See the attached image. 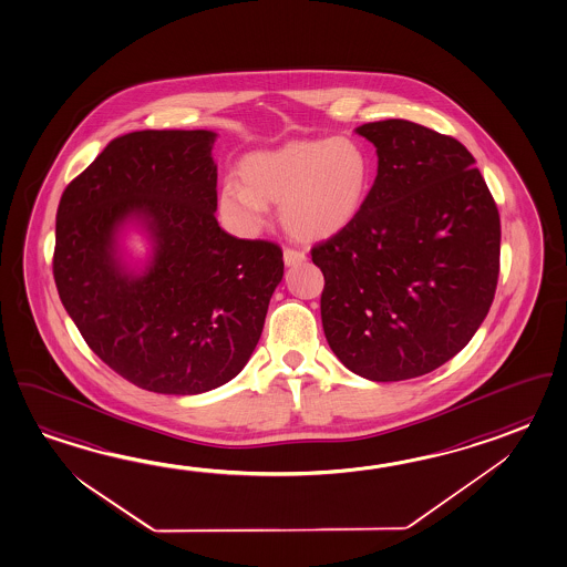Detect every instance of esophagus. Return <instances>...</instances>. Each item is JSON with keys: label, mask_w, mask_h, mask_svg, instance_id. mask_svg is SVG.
<instances>
[{"label": "esophagus", "mask_w": 567, "mask_h": 567, "mask_svg": "<svg viewBox=\"0 0 567 567\" xmlns=\"http://www.w3.org/2000/svg\"><path fill=\"white\" fill-rule=\"evenodd\" d=\"M308 257H306V254L303 251H298V249H286L284 251V264L288 267L293 266H300V264H303Z\"/></svg>", "instance_id": "esophagus-1"}]
</instances>
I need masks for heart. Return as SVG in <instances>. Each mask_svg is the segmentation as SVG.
I'll list each match as a JSON object with an SVG mask.
<instances>
[{"label": "heart", "mask_w": 567, "mask_h": 567, "mask_svg": "<svg viewBox=\"0 0 567 567\" xmlns=\"http://www.w3.org/2000/svg\"><path fill=\"white\" fill-rule=\"evenodd\" d=\"M372 178V155L360 138H298L245 156L239 163L243 183L227 178L217 205L235 234H259L267 205H279V219L289 234L301 241H320L358 219Z\"/></svg>", "instance_id": "b5f03b06"}]
</instances>
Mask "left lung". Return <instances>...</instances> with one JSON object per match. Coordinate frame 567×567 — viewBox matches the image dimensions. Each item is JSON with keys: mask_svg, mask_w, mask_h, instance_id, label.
<instances>
[{"mask_svg": "<svg viewBox=\"0 0 567 567\" xmlns=\"http://www.w3.org/2000/svg\"><path fill=\"white\" fill-rule=\"evenodd\" d=\"M378 175L350 227L311 249L333 354L374 382L443 367L475 336L499 278L497 205L453 136L411 121L362 124Z\"/></svg>", "mask_w": 567, "mask_h": 567, "instance_id": "8db88e82", "label": "left lung"}]
</instances>
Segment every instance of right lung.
<instances>
[{"label": "right lung", "instance_id": "obj_1", "mask_svg": "<svg viewBox=\"0 0 567 567\" xmlns=\"http://www.w3.org/2000/svg\"><path fill=\"white\" fill-rule=\"evenodd\" d=\"M212 131H138L109 143L56 213L54 279L68 316L104 364L158 394H200L244 370L284 278V254L215 219ZM138 224L146 267L117 239Z\"/></svg>", "mask_w": 567, "mask_h": 567}]
</instances>
